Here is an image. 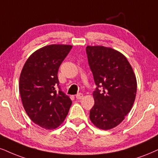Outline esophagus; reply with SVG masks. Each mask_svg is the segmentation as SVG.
Listing matches in <instances>:
<instances>
[{
	"mask_svg": "<svg viewBox=\"0 0 158 158\" xmlns=\"http://www.w3.org/2000/svg\"><path fill=\"white\" fill-rule=\"evenodd\" d=\"M83 97V94H81V93H79V94H76V99L77 100H81V99H82Z\"/></svg>",
	"mask_w": 158,
	"mask_h": 158,
	"instance_id": "esophagus-1",
	"label": "esophagus"
}]
</instances>
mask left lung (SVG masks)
<instances>
[{
	"instance_id": "left-lung-1",
	"label": "left lung",
	"mask_w": 158,
	"mask_h": 158,
	"mask_svg": "<svg viewBox=\"0 0 158 158\" xmlns=\"http://www.w3.org/2000/svg\"><path fill=\"white\" fill-rule=\"evenodd\" d=\"M88 62L97 88L89 117L102 130H110L124 119L133 106L135 75L123 54L103 46H87Z\"/></svg>"
}]
</instances>
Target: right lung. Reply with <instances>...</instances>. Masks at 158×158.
I'll return each instance as SVG.
<instances>
[{
    "mask_svg": "<svg viewBox=\"0 0 158 158\" xmlns=\"http://www.w3.org/2000/svg\"><path fill=\"white\" fill-rule=\"evenodd\" d=\"M72 48L51 44L40 48L28 58L21 72L19 89L25 112L35 124L45 129L59 126L72 105L69 96L61 91L57 75Z\"/></svg>",
    "mask_w": 158,
    "mask_h": 158,
    "instance_id": "right-lung-1",
    "label": "right lung"
}]
</instances>
